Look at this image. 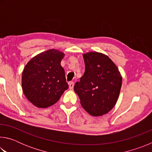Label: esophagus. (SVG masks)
Here are the masks:
<instances>
[{"label": "esophagus", "mask_w": 152, "mask_h": 152, "mask_svg": "<svg viewBox=\"0 0 152 152\" xmlns=\"http://www.w3.org/2000/svg\"><path fill=\"white\" fill-rule=\"evenodd\" d=\"M68 84H69V88H70V90H72L73 88H74V82H69Z\"/></svg>", "instance_id": "34e87169"}]
</instances>
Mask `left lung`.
Returning a JSON list of instances; mask_svg holds the SVG:
<instances>
[{
    "label": "left lung",
    "instance_id": "left-lung-1",
    "mask_svg": "<svg viewBox=\"0 0 152 152\" xmlns=\"http://www.w3.org/2000/svg\"><path fill=\"white\" fill-rule=\"evenodd\" d=\"M85 72L76 82L74 92L82 107L90 115L107 114L116 104L122 85L119 69L109 56L96 51L83 54Z\"/></svg>",
    "mask_w": 152,
    "mask_h": 152
}]
</instances>
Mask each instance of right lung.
<instances>
[{"label": "right lung", "mask_w": 152, "mask_h": 152, "mask_svg": "<svg viewBox=\"0 0 152 152\" xmlns=\"http://www.w3.org/2000/svg\"><path fill=\"white\" fill-rule=\"evenodd\" d=\"M65 54L48 50L28 61L22 74V88L28 101L38 108H47L58 101L68 88L61 61Z\"/></svg>", "instance_id": "obj_1"}]
</instances>
